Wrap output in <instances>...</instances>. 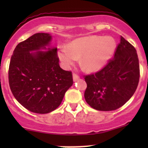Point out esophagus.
<instances>
[{"label":"esophagus","instance_id":"1","mask_svg":"<svg viewBox=\"0 0 148 148\" xmlns=\"http://www.w3.org/2000/svg\"><path fill=\"white\" fill-rule=\"evenodd\" d=\"M73 81H74V82H76V81H78V79L80 78V77L78 76V75H77L76 73H73Z\"/></svg>","mask_w":148,"mask_h":148}]
</instances>
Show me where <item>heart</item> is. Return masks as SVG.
I'll return each mask as SVG.
<instances>
[{
    "label": "heart",
    "mask_w": 148,
    "mask_h": 148,
    "mask_svg": "<svg viewBox=\"0 0 148 148\" xmlns=\"http://www.w3.org/2000/svg\"><path fill=\"white\" fill-rule=\"evenodd\" d=\"M115 48L113 38L92 35L76 39L70 47L62 46L58 49V56L65 68L70 67L81 58L80 64L83 69L95 72L105 66Z\"/></svg>",
    "instance_id": "1"
}]
</instances>
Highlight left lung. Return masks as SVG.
I'll list each match as a JSON object with an SVG mask.
<instances>
[{
  "instance_id": "left-lung-1",
  "label": "left lung",
  "mask_w": 148,
  "mask_h": 148,
  "mask_svg": "<svg viewBox=\"0 0 148 148\" xmlns=\"http://www.w3.org/2000/svg\"><path fill=\"white\" fill-rule=\"evenodd\" d=\"M140 76L135 47L120 37L113 57L99 71L84 75L87 83L84 98L93 109L115 110L122 107L135 92Z\"/></svg>"
}]
</instances>
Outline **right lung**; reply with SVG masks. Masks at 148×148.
Masks as SVG:
<instances>
[{
	"label": "right lung",
	"instance_id": "right-lung-1",
	"mask_svg": "<svg viewBox=\"0 0 148 148\" xmlns=\"http://www.w3.org/2000/svg\"><path fill=\"white\" fill-rule=\"evenodd\" d=\"M51 40L48 33H35L20 42L13 51L9 66V84L14 97L32 113H50L61 104L66 90L73 84L71 71L59 66L57 49L47 52Z\"/></svg>",
	"mask_w": 148,
	"mask_h": 148
}]
</instances>
